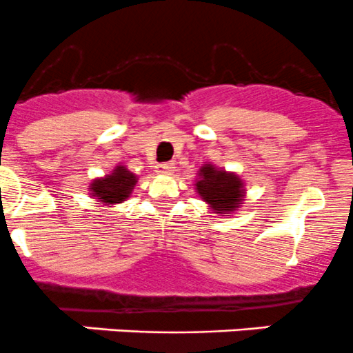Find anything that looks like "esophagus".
<instances>
[{
    "mask_svg": "<svg viewBox=\"0 0 353 353\" xmlns=\"http://www.w3.org/2000/svg\"><path fill=\"white\" fill-rule=\"evenodd\" d=\"M156 172H158L159 175H172V173L175 172V165H173V163H161V165L156 166Z\"/></svg>",
    "mask_w": 353,
    "mask_h": 353,
    "instance_id": "obj_1",
    "label": "esophagus"
}]
</instances>
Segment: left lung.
I'll list each match as a JSON object with an SVG mask.
<instances>
[{
  "label": "left lung",
  "instance_id": "obj_1",
  "mask_svg": "<svg viewBox=\"0 0 353 353\" xmlns=\"http://www.w3.org/2000/svg\"><path fill=\"white\" fill-rule=\"evenodd\" d=\"M195 192L209 204L212 212L223 216L239 211L243 204L245 185L236 173L216 168L214 165H204L197 173Z\"/></svg>",
  "mask_w": 353,
  "mask_h": 353
}]
</instances>
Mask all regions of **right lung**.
Wrapping results in <instances>:
<instances>
[{
	"label": "right lung",
	"instance_id": "right-lung-1",
	"mask_svg": "<svg viewBox=\"0 0 353 353\" xmlns=\"http://www.w3.org/2000/svg\"><path fill=\"white\" fill-rule=\"evenodd\" d=\"M139 178L132 172H128L127 166L118 165L108 175L101 178H94L90 181V197L96 199L97 204H104L108 208L120 202L127 201L134 190Z\"/></svg>",
	"mask_w": 353,
	"mask_h": 353
}]
</instances>
